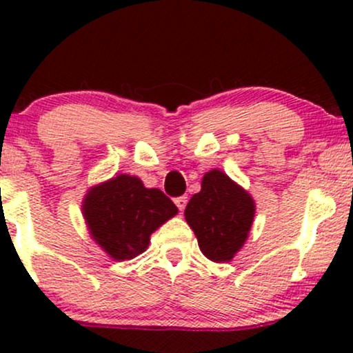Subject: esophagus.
<instances>
[{
    "label": "esophagus",
    "instance_id": "1",
    "mask_svg": "<svg viewBox=\"0 0 353 353\" xmlns=\"http://www.w3.org/2000/svg\"><path fill=\"white\" fill-rule=\"evenodd\" d=\"M174 202H176V205H177V209L181 210H184L185 209V205H188V197L185 196H181V197H176V199H174Z\"/></svg>",
    "mask_w": 353,
    "mask_h": 353
}]
</instances>
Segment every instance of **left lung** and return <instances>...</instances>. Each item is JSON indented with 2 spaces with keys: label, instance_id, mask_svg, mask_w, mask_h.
I'll return each mask as SVG.
<instances>
[{
  "label": "left lung",
  "instance_id": "obj_1",
  "mask_svg": "<svg viewBox=\"0 0 353 353\" xmlns=\"http://www.w3.org/2000/svg\"><path fill=\"white\" fill-rule=\"evenodd\" d=\"M254 212L252 197L214 169L202 179L201 192L190 197L184 216L202 254L214 262H229L244 245Z\"/></svg>",
  "mask_w": 353,
  "mask_h": 353
}]
</instances>
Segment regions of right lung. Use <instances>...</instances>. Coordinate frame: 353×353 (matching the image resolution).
I'll use <instances>...</instances> for the list:
<instances>
[{
  "mask_svg": "<svg viewBox=\"0 0 353 353\" xmlns=\"http://www.w3.org/2000/svg\"><path fill=\"white\" fill-rule=\"evenodd\" d=\"M83 214L96 242L116 261H128L148 249L151 234L177 208L161 189L121 174L88 194Z\"/></svg>",
  "mask_w": 353,
  "mask_h": 353,
  "instance_id": "1",
  "label": "right lung"
}]
</instances>
